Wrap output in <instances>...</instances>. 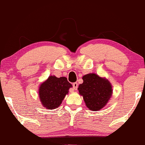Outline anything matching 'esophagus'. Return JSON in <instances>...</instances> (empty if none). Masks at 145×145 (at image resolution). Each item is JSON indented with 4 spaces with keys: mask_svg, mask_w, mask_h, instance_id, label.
<instances>
[{
    "mask_svg": "<svg viewBox=\"0 0 145 145\" xmlns=\"http://www.w3.org/2000/svg\"><path fill=\"white\" fill-rule=\"evenodd\" d=\"M73 88H74V90H76L77 88H78V83H73Z\"/></svg>",
    "mask_w": 145,
    "mask_h": 145,
    "instance_id": "esophagus-1",
    "label": "esophagus"
}]
</instances>
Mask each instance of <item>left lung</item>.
Listing matches in <instances>:
<instances>
[{
	"label": "left lung",
	"mask_w": 145,
	"mask_h": 145,
	"mask_svg": "<svg viewBox=\"0 0 145 145\" xmlns=\"http://www.w3.org/2000/svg\"><path fill=\"white\" fill-rule=\"evenodd\" d=\"M82 78L83 83L78 88L79 94L83 97L85 105L90 110H100L112 97V85L106 78L93 73L85 74Z\"/></svg>",
	"instance_id": "8db88e82"
}]
</instances>
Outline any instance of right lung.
Masks as SVG:
<instances>
[{
    "label": "right lung",
    "mask_w": 145,
    "mask_h": 145,
    "mask_svg": "<svg viewBox=\"0 0 145 145\" xmlns=\"http://www.w3.org/2000/svg\"><path fill=\"white\" fill-rule=\"evenodd\" d=\"M72 85L67 81L66 77L57 78L49 76L41 83L38 89L39 99L44 107L48 110L58 108L68 94L69 89Z\"/></svg>",
    "instance_id": "add662e5"
}]
</instances>
